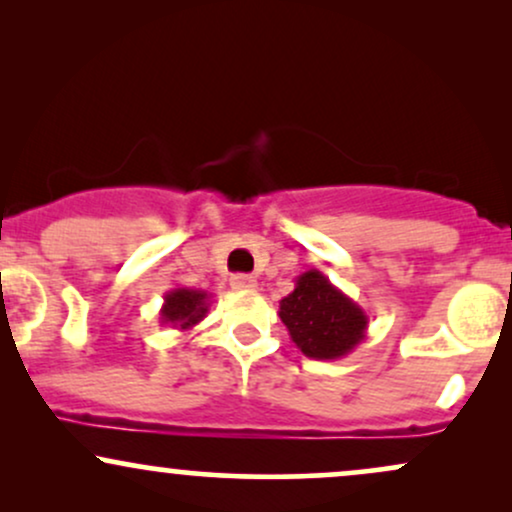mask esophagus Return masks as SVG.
<instances>
[{"label":"esophagus","mask_w":512,"mask_h":512,"mask_svg":"<svg viewBox=\"0 0 512 512\" xmlns=\"http://www.w3.org/2000/svg\"><path fill=\"white\" fill-rule=\"evenodd\" d=\"M231 289L233 291H252V289H257V279L250 274H233Z\"/></svg>","instance_id":"esophagus-1"}]
</instances>
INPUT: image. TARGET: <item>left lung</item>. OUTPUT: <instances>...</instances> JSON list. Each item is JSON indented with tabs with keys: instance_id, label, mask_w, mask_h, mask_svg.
<instances>
[{
	"instance_id": "8db88e82",
	"label": "left lung",
	"mask_w": 512,
	"mask_h": 512,
	"mask_svg": "<svg viewBox=\"0 0 512 512\" xmlns=\"http://www.w3.org/2000/svg\"><path fill=\"white\" fill-rule=\"evenodd\" d=\"M279 317L291 342L308 358H344L366 339L368 315L320 269L296 276V289L279 301Z\"/></svg>"
}]
</instances>
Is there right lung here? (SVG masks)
<instances>
[{
	"label": "right lung",
	"mask_w": 512,
	"mask_h": 512,
	"mask_svg": "<svg viewBox=\"0 0 512 512\" xmlns=\"http://www.w3.org/2000/svg\"><path fill=\"white\" fill-rule=\"evenodd\" d=\"M209 305L211 293L178 286V289H170L166 296H163L158 320H161V325H170L180 332L192 330V327L199 325V322L207 317Z\"/></svg>",
	"instance_id": "right-lung-1"
}]
</instances>
